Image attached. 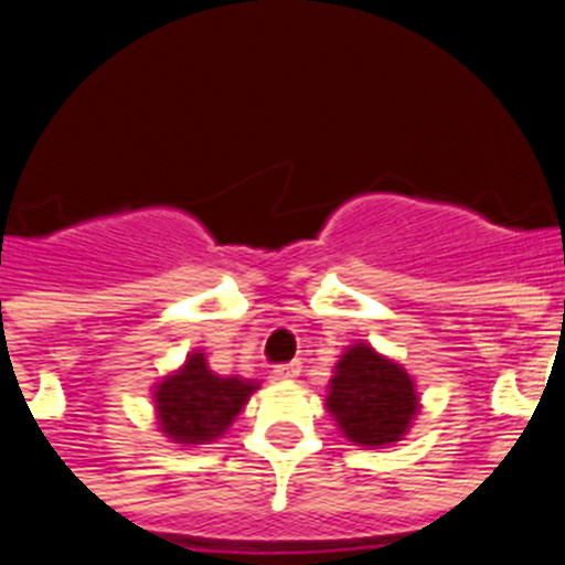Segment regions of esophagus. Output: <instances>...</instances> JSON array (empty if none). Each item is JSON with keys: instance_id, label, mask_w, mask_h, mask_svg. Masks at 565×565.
Segmentation results:
<instances>
[{"instance_id": "obj_1", "label": "esophagus", "mask_w": 565, "mask_h": 565, "mask_svg": "<svg viewBox=\"0 0 565 565\" xmlns=\"http://www.w3.org/2000/svg\"><path fill=\"white\" fill-rule=\"evenodd\" d=\"M273 376L278 382H292V379L300 376V362H284V365L273 367Z\"/></svg>"}]
</instances>
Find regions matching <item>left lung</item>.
<instances>
[{
  "mask_svg": "<svg viewBox=\"0 0 565 565\" xmlns=\"http://www.w3.org/2000/svg\"><path fill=\"white\" fill-rule=\"evenodd\" d=\"M326 407L354 446L382 449L407 435L420 404L413 376L398 362L356 342L337 362Z\"/></svg>",
  "mask_w": 565,
  "mask_h": 565,
  "instance_id": "left-lung-1",
  "label": "left lung"
}]
</instances>
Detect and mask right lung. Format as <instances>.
<instances>
[{
    "label": "right lung",
    "instance_id": "add662e5",
    "mask_svg": "<svg viewBox=\"0 0 565 565\" xmlns=\"http://www.w3.org/2000/svg\"><path fill=\"white\" fill-rule=\"evenodd\" d=\"M258 382L242 376H217L200 351L163 376L152 390L158 426L172 443L203 446L225 435Z\"/></svg>",
    "mask_w": 565,
    "mask_h": 565
}]
</instances>
